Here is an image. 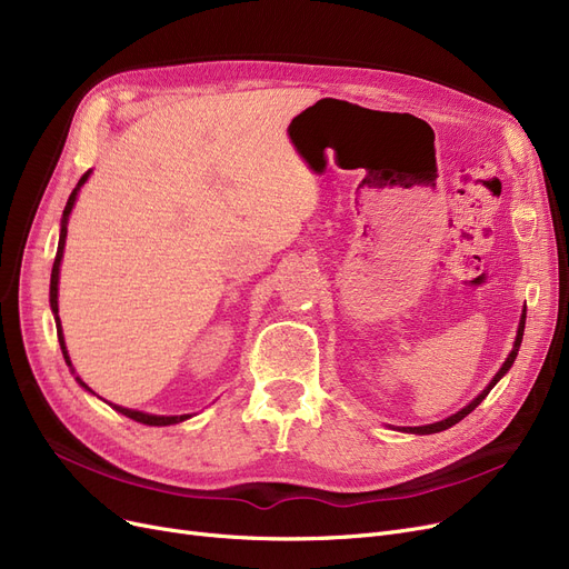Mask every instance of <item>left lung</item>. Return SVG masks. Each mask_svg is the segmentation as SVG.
I'll return each mask as SVG.
<instances>
[{
  "label": "left lung",
  "instance_id": "left-lung-1",
  "mask_svg": "<svg viewBox=\"0 0 569 569\" xmlns=\"http://www.w3.org/2000/svg\"><path fill=\"white\" fill-rule=\"evenodd\" d=\"M523 330H526V309H523V316H521V323H518V332H516V341H513V349H511V353H509V358L505 360V365L500 367V372L492 377V381L477 395V398L469 402L465 409H460L458 413H453V416H449V418H443V421H439V423H430V426H421V428H409L407 432H413V435H432V432H441V430H449L451 426H456V423H460L462 418L467 416V413H472L483 400H486V395L492 390V386H496L509 369H511V365H513V360H516V356H518V349H521V341H523Z\"/></svg>",
  "mask_w": 569,
  "mask_h": 569
}]
</instances>
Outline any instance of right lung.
<instances>
[{"label":"right lung","instance_id":"add662e5","mask_svg":"<svg viewBox=\"0 0 569 569\" xmlns=\"http://www.w3.org/2000/svg\"><path fill=\"white\" fill-rule=\"evenodd\" d=\"M88 177H90V169L86 171V174L79 179V183H77V188L71 190V194H69V200H67V207H64V211H62V220H60V241H58V253H56V262H53V271H51V309H53V313H56V328H58V341H60V349H62V356H64V362L71 367V360H69V353H67V346H64V337H62V326H60V316H58V281H60V262H62V253H64V239H67V220H69V213H71V209H73V202H77V194H79V190H81V186L88 181ZM71 372H73V367H71ZM77 381L88 390V392H92L79 377H77ZM111 405V402H109ZM118 413H122V416H128V418H132V421H137V423H143V426H174V423H181V421H186V418H190L188 413H183V416H156V413H143V411H134V409H126V407H118V405H111Z\"/></svg>","mask_w":569,"mask_h":569}]
</instances>
